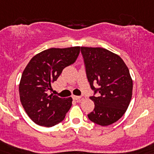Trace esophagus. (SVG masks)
I'll return each mask as SVG.
<instances>
[{"label":"esophagus","instance_id":"1","mask_svg":"<svg viewBox=\"0 0 154 154\" xmlns=\"http://www.w3.org/2000/svg\"><path fill=\"white\" fill-rule=\"evenodd\" d=\"M72 98L77 101H80L82 100V97H79V96H75V95H73V96H72Z\"/></svg>","mask_w":154,"mask_h":154}]
</instances>
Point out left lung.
<instances>
[{
  "label": "left lung",
  "mask_w": 154,
  "mask_h": 154,
  "mask_svg": "<svg viewBox=\"0 0 154 154\" xmlns=\"http://www.w3.org/2000/svg\"><path fill=\"white\" fill-rule=\"evenodd\" d=\"M86 77L94 95L90 98L94 109L87 115L90 120L108 126L119 120L131 100L133 82L128 68L120 56L104 48L81 47ZM97 84L95 88L93 85Z\"/></svg>",
  "instance_id": "1"
}]
</instances>
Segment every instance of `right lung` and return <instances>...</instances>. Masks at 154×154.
<instances>
[{
	"instance_id": "add662e5",
	"label": "right lung",
	"mask_w": 154,
	"mask_h": 154,
	"mask_svg": "<svg viewBox=\"0 0 154 154\" xmlns=\"http://www.w3.org/2000/svg\"><path fill=\"white\" fill-rule=\"evenodd\" d=\"M79 52V46L46 49L32 57L24 69L19 86L20 101L38 125L53 127L65 117L72 98L49 95V91L63 68L75 63Z\"/></svg>"
}]
</instances>
